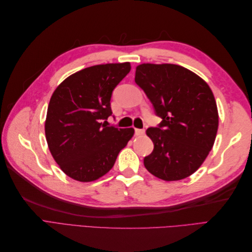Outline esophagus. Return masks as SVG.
<instances>
[{"label":"esophagus","instance_id":"obj_1","mask_svg":"<svg viewBox=\"0 0 252 252\" xmlns=\"http://www.w3.org/2000/svg\"><path fill=\"white\" fill-rule=\"evenodd\" d=\"M134 133H135L136 136H142V135H144L145 130H144V129H135Z\"/></svg>","mask_w":252,"mask_h":252}]
</instances>
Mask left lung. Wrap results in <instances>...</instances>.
Here are the masks:
<instances>
[{
    "label": "left lung",
    "instance_id": "1",
    "mask_svg": "<svg viewBox=\"0 0 252 252\" xmlns=\"http://www.w3.org/2000/svg\"><path fill=\"white\" fill-rule=\"evenodd\" d=\"M134 81L162 122L148 128L154 151L144 158L155 177L180 181L194 173L209 155L218 132L219 112L208 84L185 67L144 63Z\"/></svg>",
    "mask_w": 252,
    "mask_h": 252
}]
</instances>
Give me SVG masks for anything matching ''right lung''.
Listing matches in <instances>:
<instances>
[{
  "label": "right lung",
  "instance_id": "obj_1",
  "mask_svg": "<svg viewBox=\"0 0 252 252\" xmlns=\"http://www.w3.org/2000/svg\"><path fill=\"white\" fill-rule=\"evenodd\" d=\"M131 69L130 63L87 67L66 78L53 91L45 121L50 154L68 177L93 182L107 173L133 128L107 127L112 90Z\"/></svg>",
  "mask_w": 252,
  "mask_h": 252
}]
</instances>
